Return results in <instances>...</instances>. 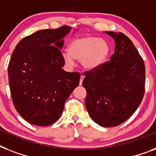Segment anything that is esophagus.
<instances>
[{
  "label": "esophagus",
  "mask_w": 156,
  "mask_h": 156,
  "mask_svg": "<svg viewBox=\"0 0 156 156\" xmlns=\"http://www.w3.org/2000/svg\"><path fill=\"white\" fill-rule=\"evenodd\" d=\"M83 78H84V75H81V78H80V81H79V85H82V83H83Z\"/></svg>",
  "instance_id": "1"
}]
</instances>
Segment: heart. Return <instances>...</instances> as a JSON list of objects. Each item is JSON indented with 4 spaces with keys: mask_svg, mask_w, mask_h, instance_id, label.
Returning a JSON list of instances; mask_svg holds the SVG:
<instances>
[{
    "mask_svg": "<svg viewBox=\"0 0 156 156\" xmlns=\"http://www.w3.org/2000/svg\"><path fill=\"white\" fill-rule=\"evenodd\" d=\"M110 50V44L106 40L89 35L72 40L69 44V52H64L61 56L67 66H73L76 59L81 61L83 68L91 70L106 61Z\"/></svg>",
    "mask_w": 156,
    "mask_h": 156,
    "instance_id": "b5f03b06",
    "label": "heart"
}]
</instances>
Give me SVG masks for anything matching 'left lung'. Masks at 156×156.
<instances>
[{"label": "left lung", "instance_id": "8db88e82", "mask_svg": "<svg viewBox=\"0 0 156 156\" xmlns=\"http://www.w3.org/2000/svg\"><path fill=\"white\" fill-rule=\"evenodd\" d=\"M115 41L110 61L85 72L86 108L95 123L114 127L129 118L143 100L145 66L138 50L121 32L105 31Z\"/></svg>", "mask_w": 156, "mask_h": 156}]
</instances>
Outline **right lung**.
<instances>
[{
  "mask_svg": "<svg viewBox=\"0 0 156 156\" xmlns=\"http://www.w3.org/2000/svg\"><path fill=\"white\" fill-rule=\"evenodd\" d=\"M71 29L38 30L20 40L12 53L8 75L13 105L32 125L47 126L57 121L79 84L80 73L62 69L63 38Z\"/></svg>",
  "mask_w": 156,
  "mask_h": 156,
  "instance_id": "right-lung-1",
  "label": "right lung"
}]
</instances>
